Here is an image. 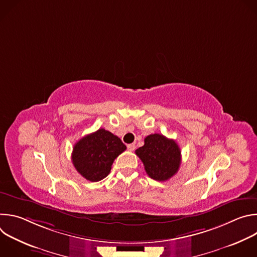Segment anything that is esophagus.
Segmentation results:
<instances>
[{"instance_id": "esophagus-1", "label": "esophagus", "mask_w": 257, "mask_h": 257, "mask_svg": "<svg viewBox=\"0 0 257 257\" xmlns=\"http://www.w3.org/2000/svg\"><path fill=\"white\" fill-rule=\"evenodd\" d=\"M135 148H136V145H135L134 143H131V144H128V145H127V149H128V151H130V152H133V151L135 150Z\"/></svg>"}]
</instances>
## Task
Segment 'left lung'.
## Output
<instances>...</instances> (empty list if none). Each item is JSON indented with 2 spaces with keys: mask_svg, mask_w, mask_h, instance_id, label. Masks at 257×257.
Returning a JSON list of instances; mask_svg holds the SVG:
<instances>
[{
  "mask_svg": "<svg viewBox=\"0 0 257 257\" xmlns=\"http://www.w3.org/2000/svg\"><path fill=\"white\" fill-rule=\"evenodd\" d=\"M152 179L167 181L179 170L181 151L175 140L162 134H151L144 138V145L135 151Z\"/></svg>",
  "mask_w": 257,
  "mask_h": 257,
  "instance_id": "obj_1",
  "label": "left lung"
}]
</instances>
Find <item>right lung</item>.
<instances>
[{
    "instance_id": "add662e5",
    "label": "right lung",
    "mask_w": 257,
    "mask_h": 257,
    "mask_svg": "<svg viewBox=\"0 0 257 257\" xmlns=\"http://www.w3.org/2000/svg\"><path fill=\"white\" fill-rule=\"evenodd\" d=\"M125 150L126 145L118 136L101 128L77 141L71 158L83 178L97 182L109 174L115 159Z\"/></svg>"
}]
</instances>
